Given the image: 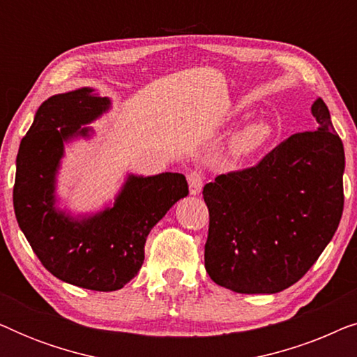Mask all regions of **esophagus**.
Listing matches in <instances>:
<instances>
[{
  "label": "esophagus",
  "instance_id": "1",
  "mask_svg": "<svg viewBox=\"0 0 357 357\" xmlns=\"http://www.w3.org/2000/svg\"><path fill=\"white\" fill-rule=\"evenodd\" d=\"M188 187H190V195L197 197V195L202 193L203 190V177L199 172H192L188 174Z\"/></svg>",
  "mask_w": 357,
  "mask_h": 357
}]
</instances>
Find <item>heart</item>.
Returning a JSON list of instances; mask_svg holds the SVG:
<instances>
[{"label":"heart","instance_id":"b5f03b06","mask_svg":"<svg viewBox=\"0 0 357 357\" xmlns=\"http://www.w3.org/2000/svg\"><path fill=\"white\" fill-rule=\"evenodd\" d=\"M273 126L266 120H253L231 136L227 154L236 160H245L265 148L273 139Z\"/></svg>","mask_w":357,"mask_h":357}]
</instances>
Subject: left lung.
<instances>
[{
  "instance_id": "left-lung-1",
  "label": "left lung",
  "mask_w": 357,
  "mask_h": 357,
  "mask_svg": "<svg viewBox=\"0 0 357 357\" xmlns=\"http://www.w3.org/2000/svg\"><path fill=\"white\" fill-rule=\"evenodd\" d=\"M315 131L296 133L257 167L219 175L203 188L209 209L204 268L241 294H276L325 250L343 214L344 149L319 99Z\"/></svg>"
}]
</instances>
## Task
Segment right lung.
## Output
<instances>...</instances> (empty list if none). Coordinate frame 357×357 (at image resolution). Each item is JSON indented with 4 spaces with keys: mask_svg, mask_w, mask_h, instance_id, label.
<instances>
[{
    "mask_svg": "<svg viewBox=\"0 0 357 357\" xmlns=\"http://www.w3.org/2000/svg\"><path fill=\"white\" fill-rule=\"evenodd\" d=\"M112 110L94 87L48 97L19 146L13 202L19 227L58 280L91 291L121 289L138 275L151 229L188 195L183 174H126L114 202L73 213L58 195L65 148L91 139V123Z\"/></svg>",
    "mask_w": 357,
    "mask_h": 357,
    "instance_id": "obj_1",
    "label": "right lung"
}]
</instances>
